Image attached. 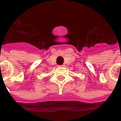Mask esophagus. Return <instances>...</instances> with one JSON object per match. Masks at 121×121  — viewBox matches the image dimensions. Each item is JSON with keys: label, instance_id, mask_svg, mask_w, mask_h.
<instances>
[{"label": "esophagus", "instance_id": "esophagus-1", "mask_svg": "<svg viewBox=\"0 0 121 121\" xmlns=\"http://www.w3.org/2000/svg\"><path fill=\"white\" fill-rule=\"evenodd\" d=\"M59 67H63L64 66V65H58Z\"/></svg>", "mask_w": 121, "mask_h": 121}]
</instances>
